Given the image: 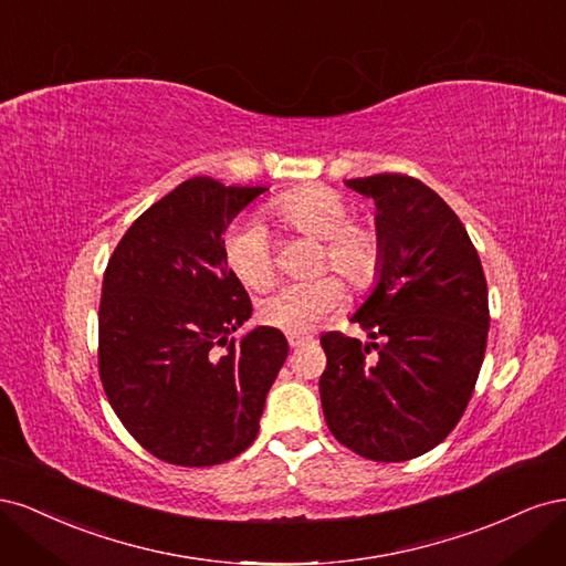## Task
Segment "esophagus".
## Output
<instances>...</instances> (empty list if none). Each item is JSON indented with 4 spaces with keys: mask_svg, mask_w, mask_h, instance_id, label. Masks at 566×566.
Wrapping results in <instances>:
<instances>
[{
    "mask_svg": "<svg viewBox=\"0 0 566 566\" xmlns=\"http://www.w3.org/2000/svg\"><path fill=\"white\" fill-rule=\"evenodd\" d=\"M306 342H310V337H300V335H287V345L297 349V347H304Z\"/></svg>",
    "mask_w": 566,
    "mask_h": 566,
    "instance_id": "1",
    "label": "esophagus"
}]
</instances>
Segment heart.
Instances as JSON below:
<instances>
[{"instance_id": "1", "label": "heart", "mask_w": 566, "mask_h": 566, "mask_svg": "<svg viewBox=\"0 0 566 566\" xmlns=\"http://www.w3.org/2000/svg\"><path fill=\"white\" fill-rule=\"evenodd\" d=\"M290 227L323 241V264H331L352 283H366L378 264V235L352 224L349 205L333 188L312 186L287 196L279 205ZM227 264L238 281L262 290L273 279V250L262 217L250 214L229 229L224 238ZM342 300V287L333 276L285 283L260 302V321L290 335L310 333Z\"/></svg>"}]
</instances>
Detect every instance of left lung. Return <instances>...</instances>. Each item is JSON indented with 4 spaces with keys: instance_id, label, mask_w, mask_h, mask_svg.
<instances>
[{
    "instance_id": "1",
    "label": "left lung",
    "mask_w": 566,
    "mask_h": 566,
    "mask_svg": "<svg viewBox=\"0 0 566 566\" xmlns=\"http://www.w3.org/2000/svg\"><path fill=\"white\" fill-rule=\"evenodd\" d=\"M345 184L378 210V264L352 314L370 342L321 337L323 416L354 453L401 462L434 449L465 413L486 352V279L462 221L430 186L406 175Z\"/></svg>"
}]
</instances>
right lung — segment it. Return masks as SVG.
<instances>
[{
	"mask_svg": "<svg viewBox=\"0 0 566 566\" xmlns=\"http://www.w3.org/2000/svg\"><path fill=\"white\" fill-rule=\"evenodd\" d=\"M264 191L188 179L134 221L106 266L101 382L127 432L172 465L208 468L243 453L285 364L279 328L231 337L252 304L227 264L224 233Z\"/></svg>",
	"mask_w": 566,
	"mask_h": 566,
	"instance_id": "right-lung-1",
	"label": "right lung"
}]
</instances>
